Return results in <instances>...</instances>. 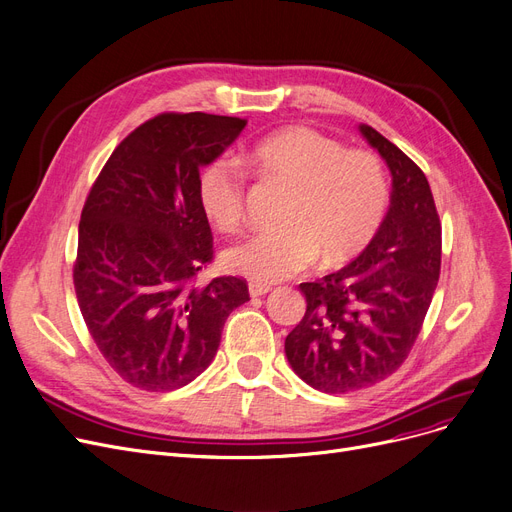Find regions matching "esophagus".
<instances>
[{
  "mask_svg": "<svg viewBox=\"0 0 512 512\" xmlns=\"http://www.w3.org/2000/svg\"><path fill=\"white\" fill-rule=\"evenodd\" d=\"M270 291H272V286H268V284H259V282L249 284V295L251 297H263V295H268Z\"/></svg>",
  "mask_w": 512,
  "mask_h": 512,
  "instance_id": "obj_1",
  "label": "esophagus"
}]
</instances>
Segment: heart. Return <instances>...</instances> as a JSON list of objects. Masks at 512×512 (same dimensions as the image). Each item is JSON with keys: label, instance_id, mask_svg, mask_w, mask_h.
<instances>
[{"label": "heart", "instance_id": "obj_1", "mask_svg": "<svg viewBox=\"0 0 512 512\" xmlns=\"http://www.w3.org/2000/svg\"><path fill=\"white\" fill-rule=\"evenodd\" d=\"M251 165L263 180L291 188L278 221L224 253L228 268L259 284L305 272L322 257L335 268L364 251L379 234L389 186L381 161L368 150H345L322 133L295 127L259 142ZM198 203L219 230H234L244 213L247 175L230 154L209 161L196 180Z\"/></svg>", "mask_w": 512, "mask_h": 512}]
</instances>
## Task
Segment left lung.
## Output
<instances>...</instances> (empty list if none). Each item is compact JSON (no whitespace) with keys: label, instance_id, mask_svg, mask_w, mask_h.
<instances>
[{"label":"left lung","instance_id":"left-lung-1","mask_svg":"<svg viewBox=\"0 0 512 512\" xmlns=\"http://www.w3.org/2000/svg\"><path fill=\"white\" fill-rule=\"evenodd\" d=\"M391 171V205L345 268L299 284L307 309L284 341L291 368L324 393L381 383L404 364L441 268V224L420 167L370 125L358 127Z\"/></svg>","mask_w":512,"mask_h":512}]
</instances>
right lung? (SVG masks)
I'll list each match as a JSON object with an SVG mask.
<instances>
[{
    "label": "right lung",
    "instance_id": "right-lung-1",
    "mask_svg": "<svg viewBox=\"0 0 512 512\" xmlns=\"http://www.w3.org/2000/svg\"><path fill=\"white\" fill-rule=\"evenodd\" d=\"M244 125L207 113L154 117L110 154L83 205L79 309L108 366L133 387L192 383L213 362L228 316L249 301L247 280L236 276L196 284L213 259L198 173Z\"/></svg>",
    "mask_w": 512,
    "mask_h": 512
}]
</instances>
